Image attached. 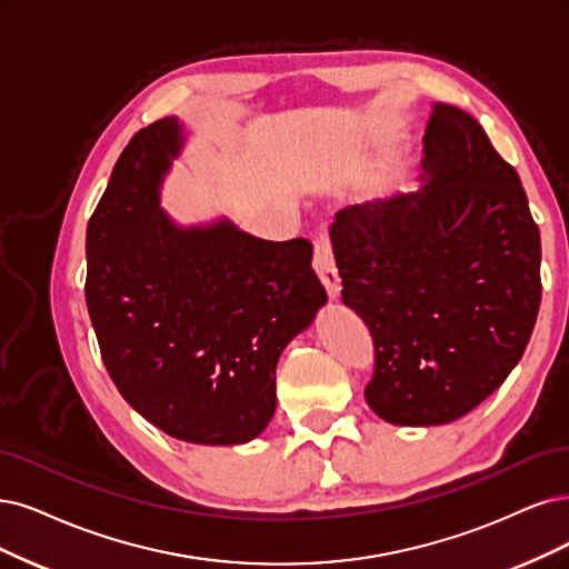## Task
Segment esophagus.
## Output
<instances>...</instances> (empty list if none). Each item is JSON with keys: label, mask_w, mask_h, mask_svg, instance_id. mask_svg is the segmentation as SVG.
I'll return each instance as SVG.
<instances>
[{"label": "esophagus", "mask_w": 569, "mask_h": 569, "mask_svg": "<svg viewBox=\"0 0 569 569\" xmlns=\"http://www.w3.org/2000/svg\"><path fill=\"white\" fill-rule=\"evenodd\" d=\"M313 269H317V273L321 277L328 296L338 298L342 286H340V273H338V267H335L332 246H330V237L326 229L313 237Z\"/></svg>", "instance_id": "obj_1"}]
</instances>
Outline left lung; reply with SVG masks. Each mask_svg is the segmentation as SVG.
<instances>
[{"instance_id":"8db88e82","label":"left lung","mask_w":569,"mask_h":569,"mask_svg":"<svg viewBox=\"0 0 569 569\" xmlns=\"http://www.w3.org/2000/svg\"><path fill=\"white\" fill-rule=\"evenodd\" d=\"M419 192L349 206L330 239L342 300L366 321L368 406L391 425H448L501 387L541 302V239L516 168L480 123L436 104Z\"/></svg>"}]
</instances>
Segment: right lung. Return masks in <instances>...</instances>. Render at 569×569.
<instances>
[{
    "label": "right lung",
    "mask_w": 569,
    "mask_h": 569,
    "mask_svg": "<svg viewBox=\"0 0 569 569\" xmlns=\"http://www.w3.org/2000/svg\"><path fill=\"white\" fill-rule=\"evenodd\" d=\"M178 150L166 117L121 152L87 229L89 317L112 382L147 422L187 443H246L277 410L281 351L328 296L302 237L168 220L159 184Z\"/></svg>",
    "instance_id": "obj_1"
}]
</instances>
